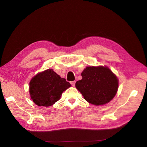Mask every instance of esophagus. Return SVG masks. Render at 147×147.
<instances>
[{
	"label": "esophagus",
	"mask_w": 147,
	"mask_h": 147,
	"mask_svg": "<svg viewBox=\"0 0 147 147\" xmlns=\"http://www.w3.org/2000/svg\"><path fill=\"white\" fill-rule=\"evenodd\" d=\"M75 81H72V82H70V83H71V84H72V86H75Z\"/></svg>",
	"instance_id": "34e87169"
}]
</instances>
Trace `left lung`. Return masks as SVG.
I'll return each mask as SVG.
<instances>
[{
	"instance_id": "1",
	"label": "left lung",
	"mask_w": 147,
	"mask_h": 147,
	"mask_svg": "<svg viewBox=\"0 0 147 147\" xmlns=\"http://www.w3.org/2000/svg\"><path fill=\"white\" fill-rule=\"evenodd\" d=\"M81 75L82 79L76 82L75 87L89 103L104 105L116 95L118 79L107 67H86Z\"/></svg>"
}]
</instances>
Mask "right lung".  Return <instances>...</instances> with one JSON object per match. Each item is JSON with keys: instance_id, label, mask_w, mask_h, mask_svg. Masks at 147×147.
I'll return each mask as SVG.
<instances>
[{"instance_id": "obj_1", "label": "right lung", "mask_w": 147, "mask_h": 147, "mask_svg": "<svg viewBox=\"0 0 147 147\" xmlns=\"http://www.w3.org/2000/svg\"><path fill=\"white\" fill-rule=\"evenodd\" d=\"M71 84L53 69L37 74L29 83L31 99L38 106L49 107L59 100L64 91Z\"/></svg>"}]
</instances>
